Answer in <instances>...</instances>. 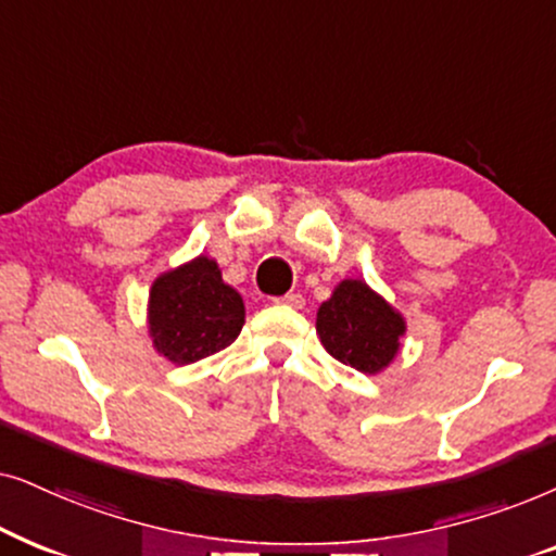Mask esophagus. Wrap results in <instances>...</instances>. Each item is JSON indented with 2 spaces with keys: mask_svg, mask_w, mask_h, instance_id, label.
Returning a JSON list of instances; mask_svg holds the SVG:
<instances>
[{
  "mask_svg": "<svg viewBox=\"0 0 556 556\" xmlns=\"http://www.w3.org/2000/svg\"><path fill=\"white\" fill-rule=\"evenodd\" d=\"M277 302H279V305H290V307L300 309L302 305H305V298H302L300 292H290V294H285V298H279Z\"/></svg>",
  "mask_w": 556,
  "mask_h": 556,
  "instance_id": "esophagus-1",
  "label": "esophagus"
}]
</instances>
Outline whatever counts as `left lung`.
<instances>
[{
    "label": "left lung",
    "mask_w": 556,
    "mask_h": 556,
    "mask_svg": "<svg viewBox=\"0 0 556 556\" xmlns=\"http://www.w3.org/2000/svg\"><path fill=\"white\" fill-rule=\"evenodd\" d=\"M317 336L332 358L361 374H381L396 358L406 320L364 279H343L317 309Z\"/></svg>",
    "instance_id": "1"
}]
</instances>
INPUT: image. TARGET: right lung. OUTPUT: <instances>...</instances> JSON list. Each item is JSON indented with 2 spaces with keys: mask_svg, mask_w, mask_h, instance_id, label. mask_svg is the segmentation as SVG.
Segmentation results:
<instances>
[{
  "mask_svg": "<svg viewBox=\"0 0 556 556\" xmlns=\"http://www.w3.org/2000/svg\"><path fill=\"white\" fill-rule=\"evenodd\" d=\"M241 294L224 282L216 258L195 256L152 282L147 302L152 348L175 366L224 351L243 328Z\"/></svg>",
  "mask_w": 556,
  "mask_h": 556,
  "instance_id": "right-lung-1",
  "label": "right lung"
}]
</instances>
